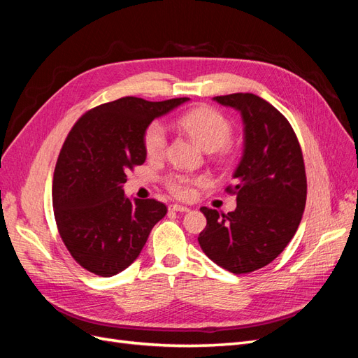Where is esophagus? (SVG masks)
<instances>
[{
    "instance_id": "obj_1",
    "label": "esophagus",
    "mask_w": 358,
    "mask_h": 358,
    "mask_svg": "<svg viewBox=\"0 0 358 358\" xmlns=\"http://www.w3.org/2000/svg\"><path fill=\"white\" fill-rule=\"evenodd\" d=\"M170 210H175V212H189V208H187V206H182V204H171V206H170Z\"/></svg>"
}]
</instances>
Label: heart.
<instances>
[{
  "label": "heart",
  "mask_w": 358,
  "mask_h": 358,
  "mask_svg": "<svg viewBox=\"0 0 358 358\" xmlns=\"http://www.w3.org/2000/svg\"><path fill=\"white\" fill-rule=\"evenodd\" d=\"M178 124L208 152L224 149L233 131L229 119L210 107H199V109L183 113L178 119ZM143 145L148 157L159 158L164 155L167 146V131L164 125L158 121L149 124L143 136ZM200 183H203V178H194L183 173H173L164 179L167 191L180 200L192 199L194 187Z\"/></svg>",
  "instance_id": "obj_1"
}]
</instances>
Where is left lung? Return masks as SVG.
Segmentation results:
<instances>
[{"label": "left lung", "instance_id": "obj_1", "mask_svg": "<svg viewBox=\"0 0 358 358\" xmlns=\"http://www.w3.org/2000/svg\"><path fill=\"white\" fill-rule=\"evenodd\" d=\"M239 110L245 146L234 170L233 212L201 208L206 229L199 236L213 263L242 275L272 263L296 234L306 204V171L294 129L278 109L254 94L213 96Z\"/></svg>", "mask_w": 358, "mask_h": 358}]
</instances>
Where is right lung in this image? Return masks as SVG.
Returning <instances> with one entry per match:
<instances>
[{
  "mask_svg": "<svg viewBox=\"0 0 358 358\" xmlns=\"http://www.w3.org/2000/svg\"><path fill=\"white\" fill-rule=\"evenodd\" d=\"M188 100L124 96L86 112L69 133L53 173V213L64 245L91 273L125 270L166 216L164 203L129 200L122 185L127 171L146 159L148 125Z\"/></svg>",
  "mask_w": 358,
  "mask_h": 358,
  "instance_id": "1",
  "label": "right lung"
}]
</instances>
